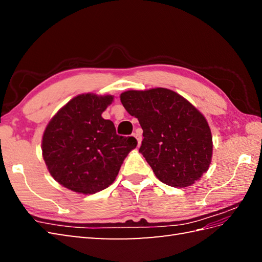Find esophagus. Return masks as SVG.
I'll list each match as a JSON object with an SVG mask.
<instances>
[{"instance_id": "34e87169", "label": "esophagus", "mask_w": 262, "mask_h": 262, "mask_svg": "<svg viewBox=\"0 0 262 262\" xmlns=\"http://www.w3.org/2000/svg\"><path fill=\"white\" fill-rule=\"evenodd\" d=\"M133 136H134L136 140H137V144L138 145H140L141 144V141H142V136H141V134L138 132H136V133H134V134H133Z\"/></svg>"}]
</instances>
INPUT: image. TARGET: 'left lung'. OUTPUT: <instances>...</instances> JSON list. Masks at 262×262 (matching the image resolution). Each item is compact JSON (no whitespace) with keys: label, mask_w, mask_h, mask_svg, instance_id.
<instances>
[{"label":"left lung","mask_w":262,"mask_h":262,"mask_svg":"<svg viewBox=\"0 0 262 262\" xmlns=\"http://www.w3.org/2000/svg\"><path fill=\"white\" fill-rule=\"evenodd\" d=\"M127 113L140 121V153L160 181L186 188L207 172L213 137L207 120L187 99L169 89L128 90L120 94Z\"/></svg>","instance_id":"1"}]
</instances>
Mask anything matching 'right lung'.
<instances>
[{
	"label": "right lung",
	"mask_w": 262,
	"mask_h": 262,
	"mask_svg": "<svg viewBox=\"0 0 262 262\" xmlns=\"http://www.w3.org/2000/svg\"><path fill=\"white\" fill-rule=\"evenodd\" d=\"M113 101L111 94H79L49 120L41 141L42 158L59 185L91 194L116 180L137 141L117 135L114 122L102 118Z\"/></svg>",
	"instance_id": "right-lung-1"
}]
</instances>
